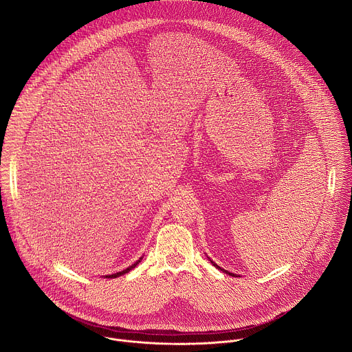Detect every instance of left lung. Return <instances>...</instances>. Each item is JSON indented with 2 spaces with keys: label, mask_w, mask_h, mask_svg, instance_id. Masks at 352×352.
I'll list each match as a JSON object with an SVG mask.
<instances>
[{
  "label": "left lung",
  "mask_w": 352,
  "mask_h": 352,
  "mask_svg": "<svg viewBox=\"0 0 352 352\" xmlns=\"http://www.w3.org/2000/svg\"><path fill=\"white\" fill-rule=\"evenodd\" d=\"M214 265H215V267H217L218 270H221V268H219V267H218L217 264H214ZM222 271H223V272H226V274H229V275H232V276H235V275H233V274H230V272H228V271H225V270H222Z\"/></svg>",
  "instance_id": "1"
}]
</instances>
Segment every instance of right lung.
I'll return each instance as SVG.
<instances>
[{
    "label": "right lung",
    "instance_id": "1",
    "mask_svg": "<svg viewBox=\"0 0 352 352\" xmlns=\"http://www.w3.org/2000/svg\"><path fill=\"white\" fill-rule=\"evenodd\" d=\"M141 260H142V258H140V260H138V261H137V263H135V264H134V265H131V267H129V268H126V270H124V271H122V272H117V274H113V275H107V276H106V278H117V276H120V275H124V274H127V272H130V271H131V270H133V268H135V267H137V265H138V264H140V263H141Z\"/></svg>",
    "mask_w": 352,
    "mask_h": 352
}]
</instances>
